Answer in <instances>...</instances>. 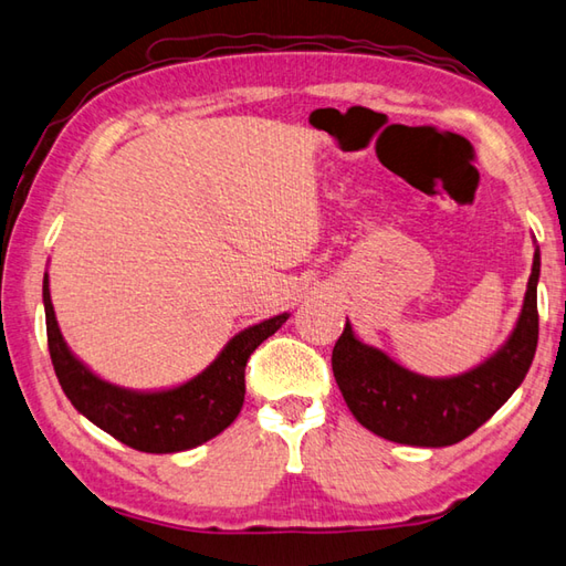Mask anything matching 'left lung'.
<instances>
[{
	"label": "left lung",
	"mask_w": 566,
	"mask_h": 566,
	"mask_svg": "<svg viewBox=\"0 0 566 566\" xmlns=\"http://www.w3.org/2000/svg\"><path fill=\"white\" fill-rule=\"evenodd\" d=\"M539 251L532 261L515 333L481 367L451 379H429L361 345L349 323L333 349V371L355 419L381 439L441 449L471 436L513 397L535 359Z\"/></svg>",
	"instance_id": "1"
}]
</instances>
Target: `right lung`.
<instances>
[{"label": "right lung", "mask_w": 566, "mask_h": 566, "mask_svg": "<svg viewBox=\"0 0 566 566\" xmlns=\"http://www.w3.org/2000/svg\"><path fill=\"white\" fill-rule=\"evenodd\" d=\"M44 311L51 365L73 407L113 439L145 453L189 451L231 426L243 407L249 357L287 319L283 313L243 329L199 377L182 387L140 394L98 379L71 355L53 315L46 275Z\"/></svg>", "instance_id": "right-lung-1"}]
</instances>
